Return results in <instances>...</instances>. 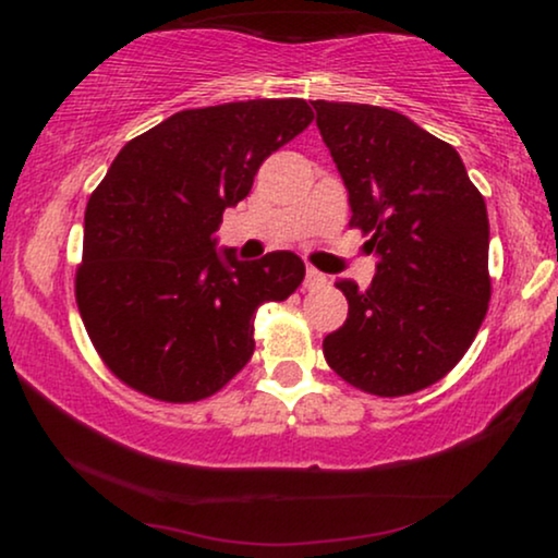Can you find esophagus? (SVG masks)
I'll list each match as a JSON object with an SVG mask.
<instances>
[{
    "mask_svg": "<svg viewBox=\"0 0 558 558\" xmlns=\"http://www.w3.org/2000/svg\"><path fill=\"white\" fill-rule=\"evenodd\" d=\"M325 281H327L325 274H319L317 269H312V266H310L307 271H304V287H307V289H317V287H323Z\"/></svg>",
    "mask_w": 558,
    "mask_h": 558,
    "instance_id": "1",
    "label": "esophagus"
}]
</instances>
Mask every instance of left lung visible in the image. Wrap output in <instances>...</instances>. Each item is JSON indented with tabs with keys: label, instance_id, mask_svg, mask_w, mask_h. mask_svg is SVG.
Instances as JSON below:
<instances>
[{
	"label": "left lung",
	"instance_id": "left-lung-1",
	"mask_svg": "<svg viewBox=\"0 0 558 558\" xmlns=\"http://www.w3.org/2000/svg\"><path fill=\"white\" fill-rule=\"evenodd\" d=\"M348 187L350 226L368 235V289L340 279L348 319L323 340L330 368L376 396H407L460 363L490 302V223L452 144L399 111L312 101Z\"/></svg>",
	"mask_w": 558,
	"mask_h": 558
}]
</instances>
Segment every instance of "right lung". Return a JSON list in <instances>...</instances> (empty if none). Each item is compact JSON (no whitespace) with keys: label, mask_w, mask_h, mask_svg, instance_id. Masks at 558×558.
<instances>
[{"label":"right lung","mask_w":558,"mask_h":558,"mask_svg":"<svg viewBox=\"0 0 558 558\" xmlns=\"http://www.w3.org/2000/svg\"><path fill=\"white\" fill-rule=\"evenodd\" d=\"M312 119L304 98L187 109L111 162L86 208L75 302L106 368L134 391L208 399L254 355L256 310L302 284L292 251L239 262L216 231Z\"/></svg>","instance_id":"right-lung-1"}]
</instances>
